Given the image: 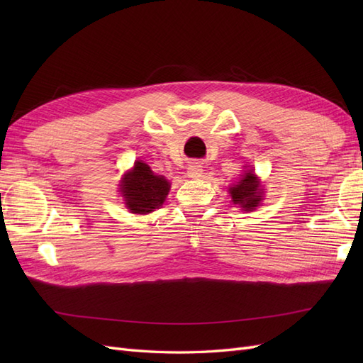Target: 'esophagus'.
<instances>
[{"mask_svg":"<svg viewBox=\"0 0 363 363\" xmlns=\"http://www.w3.org/2000/svg\"><path fill=\"white\" fill-rule=\"evenodd\" d=\"M203 174V167L200 162H191L188 167V177L189 179H200Z\"/></svg>","mask_w":363,"mask_h":363,"instance_id":"1","label":"esophagus"}]
</instances>
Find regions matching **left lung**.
<instances>
[{"label":"left lung","instance_id":"8db88e82","mask_svg":"<svg viewBox=\"0 0 363 363\" xmlns=\"http://www.w3.org/2000/svg\"><path fill=\"white\" fill-rule=\"evenodd\" d=\"M230 196H232L233 204L239 206L240 211L244 212H252L262 204L263 200V189L260 188L259 179L252 169H248L244 172L242 179H240L236 184H232V188L228 189Z\"/></svg>","mask_w":363,"mask_h":363}]
</instances>
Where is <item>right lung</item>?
I'll return each instance as SVG.
<instances>
[{
    "instance_id": "add662e5",
    "label": "right lung",
    "mask_w": 363,
    "mask_h": 363,
    "mask_svg": "<svg viewBox=\"0 0 363 363\" xmlns=\"http://www.w3.org/2000/svg\"><path fill=\"white\" fill-rule=\"evenodd\" d=\"M169 188V182L163 175H156L142 160L135 162V167L123 175L119 184L125 207L138 215H147L159 208L167 199Z\"/></svg>"
}]
</instances>
